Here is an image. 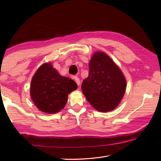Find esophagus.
<instances>
[{"label":"esophagus","mask_w":161,"mask_h":161,"mask_svg":"<svg viewBox=\"0 0 161 161\" xmlns=\"http://www.w3.org/2000/svg\"><path fill=\"white\" fill-rule=\"evenodd\" d=\"M73 79H75V82H76V84L78 85H80V79H79V78L78 77V76H74L73 77Z\"/></svg>","instance_id":"34e87169"}]
</instances>
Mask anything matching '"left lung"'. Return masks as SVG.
I'll return each mask as SVG.
<instances>
[{
  "instance_id": "left-lung-1",
  "label": "left lung",
  "mask_w": 161,
  "mask_h": 161,
  "mask_svg": "<svg viewBox=\"0 0 161 161\" xmlns=\"http://www.w3.org/2000/svg\"><path fill=\"white\" fill-rule=\"evenodd\" d=\"M89 76L82 81V92L99 111L114 109L122 99L126 81L120 69L103 52H96L89 62Z\"/></svg>"
}]
</instances>
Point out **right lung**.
Returning <instances> with one entry per match:
<instances>
[{"label": "right lung", "instance_id": "right-lung-1", "mask_svg": "<svg viewBox=\"0 0 161 161\" xmlns=\"http://www.w3.org/2000/svg\"><path fill=\"white\" fill-rule=\"evenodd\" d=\"M76 89L77 85L74 80L60 75L50 63H46L33 76L30 95L40 111L55 114L64 108L68 95Z\"/></svg>", "mask_w": 161, "mask_h": 161}]
</instances>
